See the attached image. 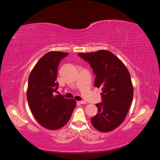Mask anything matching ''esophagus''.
<instances>
[{
	"label": "esophagus",
	"mask_w": 160,
	"mask_h": 160,
	"mask_svg": "<svg viewBox=\"0 0 160 160\" xmlns=\"http://www.w3.org/2000/svg\"><path fill=\"white\" fill-rule=\"evenodd\" d=\"M78 103H80V104H85V103H86V102L83 101V100H82V101H79Z\"/></svg>",
	"instance_id": "obj_1"
}]
</instances>
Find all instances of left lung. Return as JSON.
<instances>
[{
    "mask_svg": "<svg viewBox=\"0 0 160 160\" xmlns=\"http://www.w3.org/2000/svg\"><path fill=\"white\" fill-rule=\"evenodd\" d=\"M88 62L96 76L94 86L102 87V102L91 123L98 131L108 132L124 121L132 104L133 89L128 69L119 58L108 50L78 54Z\"/></svg>",
    "mask_w": 160,
    "mask_h": 160,
    "instance_id": "8db88e82",
    "label": "left lung"
}]
</instances>
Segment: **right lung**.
<instances>
[{"label": "right lung", "instance_id": "right-lung-1", "mask_svg": "<svg viewBox=\"0 0 160 160\" xmlns=\"http://www.w3.org/2000/svg\"><path fill=\"white\" fill-rule=\"evenodd\" d=\"M69 54L50 52L41 58L30 73L27 99L35 119L46 129L56 130L69 120L76 102L62 95H54L59 62Z\"/></svg>", "mask_w": 160, "mask_h": 160}]
</instances>
